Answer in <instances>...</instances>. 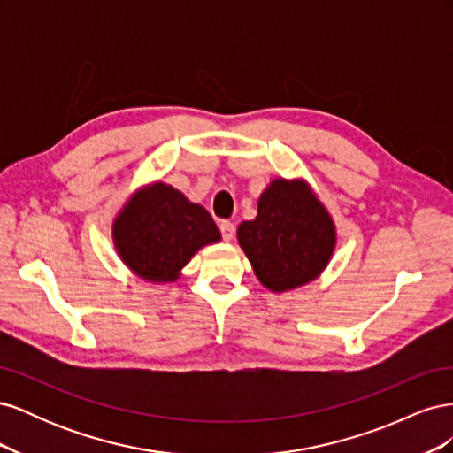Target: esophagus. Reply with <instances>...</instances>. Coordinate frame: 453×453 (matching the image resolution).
<instances>
[{"mask_svg": "<svg viewBox=\"0 0 453 453\" xmlns=\"http://www.w3.org/2000/svg\"><path fill=\"white\" fill-rule=\"evenodd\" d=\"M219 228H221V234H223V240H225V242H230L232 238H234V232H236L234 223L221 221V223H219Z\"/></svg>", "mask_w": 453, "mask_h": 453, "instance_id": "obj_1", "label": "esophagus"}]
</instances>
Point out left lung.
I'll return each mask as SVG.
<instances>
[{"label": "left lung", "instance_id": "obj_1", "mask_svg": "<svg viewBox=\"0 0 453 453\" xmlns=\"http://www.w3.org/2000/svg\"><path fill=\"white\" fill-rule=\"evenodd\" d=\"M238 242L257 280L285 293L321 276L336 248V226L308 181L280 177L258 196L253 221L238 226Z\"/></svg>", "mask_w": 453, "mask_h": 453}]
</instances>
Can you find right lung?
<instances>
[{"label": "right lung", "instance_id": "obj_1", "mask_svg": "<svg viewBox=\"0 0 453 453\" xmlns=\"http://www.w3.org/2000/svg\"><path fill=\"white\" fill-rule=\"evenodd\" d=\"M217 242L211 215L162 181L135 190L113 221L120 260L150 283L175 281L198 250Z\"/></svg>", "mask_w": 453, "mask_h": 453}]
</instances>
